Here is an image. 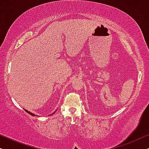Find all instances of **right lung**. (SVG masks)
I'll list each match as a JSON object with an SVG mask.
<instances>
[{
	"instance_id": "obj_1",
	"label": "right lung",
	"mask_w": 149,
	"mask_h": 149,
	"mask_svg": "<svg viewBox=\"0 0 149 149\" xmlns=\"http://www.w3.org/2000/svg\"><path fill=\"white\" fill-rule=\"evenodd\" d=\"M24 110H25V112H27V113H28V114H31V116H36V115L33 114V113H31V112H29V111H28V110H25V109H24ZM53 114H54V113H53ZM52 114H51V115H52Z\"/></svg>"
}]
</instances>
